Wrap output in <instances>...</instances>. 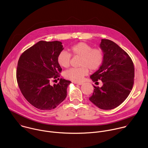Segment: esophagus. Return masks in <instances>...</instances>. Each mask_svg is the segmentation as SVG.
Returning a JSON list of instances; mask_svg holds the SVG:
<instances>
[{"label":"esophagus","instance_id":"34e87169","mask_svg":"<svg viewBox=\"0 0 148 148\" xmlns=\"http://www.w3.org/2000/svg\"><path fill=\"white\" fill-rule=\"evenodd\" d=\"M74 84H77V85H82L83 84V83H78V82H74Z\"/></svg>","mask_w":148,"mask_h":148}]
</instances>
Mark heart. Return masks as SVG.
<instances>
[{
  "mask_svg": "<svg viewBox=\"0 0 148 148\" xmlns=\"http://www.w3.org/2000/svg\"><path fill=\"white\" fill-rule=\"evenodd\" d=\"M71 54L74 56L81 58L79 68H71L64 73V77L67 79L75 82H81L84 77L87 75L89 69L95 71L98 69L102 65L104 54L100 48L92 49V47L85 42L78 43L70 47L69 49ZM71 55L66 51L59 53L57 61L59 65L67 68L70 64Z\"/></svg>",
  "mask_w": 148,
  "mask_h": 148,
  "instance_id": "obj_1",
  "label": "heart"
}]
</instances>
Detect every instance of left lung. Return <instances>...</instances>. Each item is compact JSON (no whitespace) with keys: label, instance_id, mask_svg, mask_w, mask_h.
<instances>
[{"label":"left lung","instance_id":"left-lung-1","mask_svg":"<svg viewBox=\"0 0 148 148\" xmlns=\"http://www.w3.org/2000/svg\"><path fill=\"white\" fill-rule=\"evenodd\" d=\"M99 47L103 51V61L90 78L96 82L101 80L103 85L93 86L89 100L99 109L110 110L120 105L129 95L134 84V67L129 56L114 42L102 39Z\"/></svg>","mask_w":148,"mask_h":148}]
</instances>
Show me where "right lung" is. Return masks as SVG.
Returning a JSON list of instances; mask_svg holds the SVG:
<instances>
[{"label": "right lung", "mask_w": 148, "mask_h": 148, "mask_svg": "<svg viewBox=\"0 0 148 148\" xmlns=\"http://www.w3.org/2000/svg\"><path fill=\"white\" fill-rule=\"evenodd\" d=\"M63 49L61 42L40 40L19 59L16 70L19 88L26 100L37 109H55L67 96L70 81L60 78L57 85L50 84L51 79L59 77L62 71L57 57Z\"/></svg>", "instance_id": "add662e5"}]
</instances>
